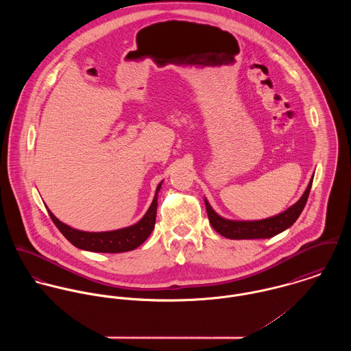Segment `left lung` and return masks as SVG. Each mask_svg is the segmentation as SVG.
<instances>
[{
  "label": "left lung",
  "mask_w": 351,
  "mask_h": 351,
  "mask_svg": "<svg viewBox=\"0 0 351 351\" xmlns=\"http://www.w3.org/2000/svg\"><path fill=\"white\" fill-rule=\"evenodd\" d=\"M312 181H313V176L309 180V184H308L305 192L302 193L300 200L295 202L287 210H284L276 216L262 219V220L226 219V217L220 216L219 213H216L208 200L204 199L209 223L215 231H217L221 237H226L228 239H267L274 235H278L280 232L288 230L300 216V213L306 204V200H308Z\"/></svg>",
  "instance_id": "obj_1"
}]
</instances>
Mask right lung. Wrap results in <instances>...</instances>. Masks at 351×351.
I'll list each match as a JSON object with an SVG mask.
<instances>
[{
  "instance_id": "add662e5",
  "label": "right lung",
  "mask_w": 351,
  "mask_h": 351,
  "mask_svg": "<svg viewBox=\"0 0 351 351\" xmlns=\"http://www.w3.org/2000/svg\"><path fill=\"white\" fill-rule=\"evenodd\" d=\"M160 181L156 186L154 199L150 208L145 213V216L136 221L135 224L113 231H102V232H88L73 228L64 223H62L58 217L49 209L51 219L58 227V230L63 234V237L75 247L81 250L93 251V252H124V251L135 250L139 247L149 237H150L156 219V206H158V193L162 186Z\"/></svg>"
}]
</instances>
